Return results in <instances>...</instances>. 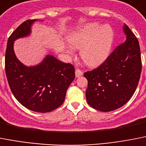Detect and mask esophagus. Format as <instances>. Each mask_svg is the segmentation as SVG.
<instances>
[{
    "instance_id": "34e87169",
    "label": "esophagus",
    "mask_w": 146,
    "mask_h": 146,
    "mask_svg": "<svg viewBox=\"0 0 146 146\" xmlns=\"http://www.w3.org/2000/svg\"><path fill=\"white\" fill-rule=\"evenodd\" d=\"M82 75H83V72H82L80 69L76 68V77L78 78V77H80Z\"/></svg>"
}]
</instances>
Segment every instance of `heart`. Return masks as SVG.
Instances as JSON below:
<instances>
[{"label": "heart", "instance_id": "obj_1", "mask_svg": "<svg viewBox=\"0 0 146 146\" xmlns=\"http://www.w3.org/2000/svg\"><path fill=\"white\" fill-rule=\"evenodd\" d=\"M67 40L70 45L65 48L69 55L73 49H80V56L88 65L96 66L107 58L113 44L114 33L109 26L101 27L99 24L90 23L70 33Z\"/></svg>", "mask_w": 146, "mask_h": 146}]
</instances>
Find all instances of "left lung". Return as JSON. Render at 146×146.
<instances>
[{"mask_svg": "<svg viewBox=\"0 0 146 146\" xmlns=\"http://www.w3.org/2000/svg\"><path fill=\"white\" fill-rule=\"evenodd\" d=\"M126 42L115 49L99 67L84 73L88 82V104L101 111H110L126 104L136 90L142 70L139 42L124 24Z\"/></svg>", "mask_w": 146, "mask_h": 146, "instance_id": "1", "label": "left lung"}]
</instances>
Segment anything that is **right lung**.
I'll list each match as a JSON object with an SVG mask.
<instances>
[{
	"label": "right lung",
	"instance_id": "1",
	"mask_svg": "<svg viewBox=\"0 0 146 146\" xmlns=\"http://www.w3.org/2000/svg\"><path fill=\"white\" fill-rule=\"evenodd\" d=\"M36 20H27L10 35L5 55V70L11 91L23 106L36 112H49L62 104L68 87L75 78V69L48 55L38 65L26 67L17 59L15 40L30 35Z\"/></svg>",
	"mask_w": 146,
	"mask_h": 146
}]
</instances>
